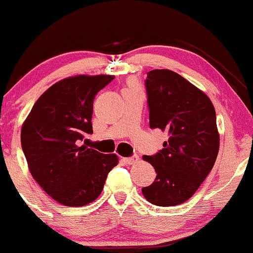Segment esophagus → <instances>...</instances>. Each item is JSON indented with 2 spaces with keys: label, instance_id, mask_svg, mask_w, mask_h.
Returning a JSON list of instances; mask_svg holds the SVG:
<instances>
[{
  "label": "esophagus",
  "instance_id": "esophagus-1",
  "mask_svg": "<svg viewBox=\"0 0 253 253\" xmlns=\"http://www.w3.org/2000/svg\"><path fill=\"white\" fill-rule=\"evenodd\" d=\"M139 160L138 156H133V157H124L122 158V162L125 163V165H134V163H137V161Z\"/></svg>",
  "mask_w": 253,
  "mask_h": 253
}]
</instances>
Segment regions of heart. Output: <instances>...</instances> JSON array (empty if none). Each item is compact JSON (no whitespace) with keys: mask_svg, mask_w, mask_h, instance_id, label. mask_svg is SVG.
I'll return each instance as SVG.
<instances>
[{"mask_svg":"<svg viewBox=\"0 0 253 253\" xmlns=\"http://www.w3.org/2000/svg\"><path fill=\"white\" fill-rule=\"evenodd\" d=\"M129 86H137V84L135 83H129Z\"/></svg>","mask_w":253,"mask_h":253,"instance_id":"b5f03b06","label":"heart"}]
</instances>
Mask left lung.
<instances>
[{
    "instance_id": "1",
    "label": "left lung",
    "mask_w": 253,
    "mask_h": 253,
    "mask_svg": "<svg viewBox=\"0 0 253 253\" xmlns=\"http://www.w3.org/2000/svg\"><path fill=\"white\" fill-rule=\"evenodd\" d=\"M145 85L150 127L167 132L168 140L156 155L143 156L157 176L141 191L158 207L182 204L215 165L220 149L215 108L203 91L169 69L150 71Z\"/></svg>"
}]
</instances>
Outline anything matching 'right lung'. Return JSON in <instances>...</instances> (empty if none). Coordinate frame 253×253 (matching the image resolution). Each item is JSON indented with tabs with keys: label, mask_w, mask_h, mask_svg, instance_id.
Listing matches in <instances>:
<instances>
[{
	"label": "right lung",
	"mask_w": 253,
	"mask_h": 253,
	"mask_svg": "<svg viewBox=\"0 0 253 253\" xmlns=\"http://www.w3.org/2000/svg\"><path fill=\"white\" fill-rule=\"evenodd\" d=\"M114 76L68 77L37 99L21 127V148L33 179L67 207H84L103 190L108 173L118 166L115 154L79 145L92 134L93 99Z\"/></svg>",
	"instance_id": "add662e5"
}]
</instances>
